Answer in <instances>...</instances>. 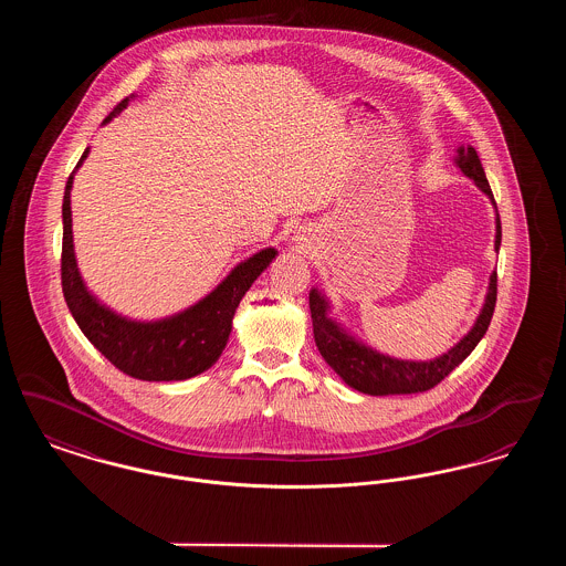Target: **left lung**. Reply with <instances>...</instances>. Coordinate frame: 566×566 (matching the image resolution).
I'll use <instances>...</instances> for the list:
<instances>
[{
  "label": "left lung",
  "instance_id": "8db88e82",
  "mask_svg": "<svg viewBox=\"0 0 566 566\" xmlns=\"http://www.w3.org/2000/svg\"><path fill=\"white\" fill-rule=\"evenodd\" d=\"M457 167L460 171L475 182V187L484 192L492 201L494 212L496 203L492 197L490 185L485 180L484 167L471 144L458 146ZM501 248V218L496 212V235H494V250ZM496 305V271L490 273L488 291H485L484 305L471 326V331L454 344L452 348L431 360H407L395 358L384 352H377L354 337L350 331L342 323H337L331 316V301L321 289L310 291V312L314 324V339L323 354L326 365L342 377L350 388L365 392V395H411V392H424L432 386H437L443 377L452 374L458 365L475 350L480 339L488 331V324L492 321Z\"/></svg>",
  "mask_w": 566,
  "mask_h": 566
}]
</instances>
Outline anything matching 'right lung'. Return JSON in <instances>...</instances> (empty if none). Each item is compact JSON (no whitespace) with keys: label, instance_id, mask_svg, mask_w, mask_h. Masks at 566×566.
<instances>
[{"label":"right lung","instance_id":"right-lung-1","mask_svg":"<svg viewBox=\"0 0 566 566\" xmlns=\"http://www.w3.org/2000/svg\"><path fill=\"white\" fill-rule=\"evenodd\" d=\"M134 99H123L104 118L108 125ZM88 148L67 178L63 195V252H61V284L67 307L81 326L84 337L102 352L109 363L127 376L146 381H178L208 371L224 350L233 316L252 282L270 268L277 256L275 248H263L238 263L212 293L199 298L187 310L159 321H134L109 310L88 291L82 280L74 233H72V185Z\"/></svg>","mask_w":566,"mask_h":566}]
</instances>
